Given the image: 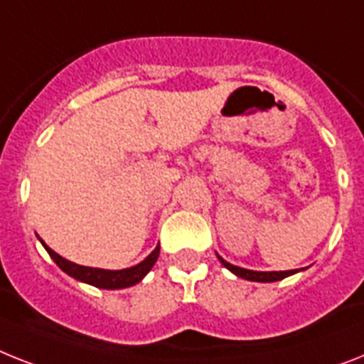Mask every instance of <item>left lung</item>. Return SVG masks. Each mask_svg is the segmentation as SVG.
I'll list each match as a JSON object with an SVG mask.
<instances>
[{
  "mask_svg": "<svg viewBox=\"0 0 364 364\" xmlns=\"http://www.w3.org/2000/svg\"><path fill=\"white\" fill-rule=\"evenodd\" d=\"M225 268L230 269L232 273H236L238 277L247 279V281H257V283H273V281H281V279L288 277V275H292L296 273V269H288V272H253V269H245V268H238V266H232L230 262L223 260V258L219 257Z\"/></svg>",
  "mask_w": 364,
  "mask_h": 364,
  "instance_id": "left-lung-1",
  "label": "left lung"
}]
</instances>
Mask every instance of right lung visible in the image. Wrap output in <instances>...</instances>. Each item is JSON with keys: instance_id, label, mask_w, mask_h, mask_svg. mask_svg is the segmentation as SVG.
I'll return each mask as SVG.
<instances>
[{"instance_id": "add662e5", "label": "right lung", "mask_w": 364, "mask_h": 364, "mask_svg": "<svg viewBox=\"0 0 364 364\" xmlns=\"http://www.w3.org/2000/svg\"><path fill=\"white\" fill-rule=\"evenodd\" d=\"M42 242V240H41ZM44 249L48 251V255L53 258V262L59 266L65 273H68L70 277L77 279V281H83V283H89L96 288H107V290H117V288H128L134 287L135 283H139L141 279L145 277L146 273L150 272V268L154 266L158 257H160V245L149 255V257L139 262L134 268L126 269H100V268H87V266H80V264H74L67 258L59 257L55 251L48 247L46 243L42 242Z\"/></svg>"}]
</instances>
